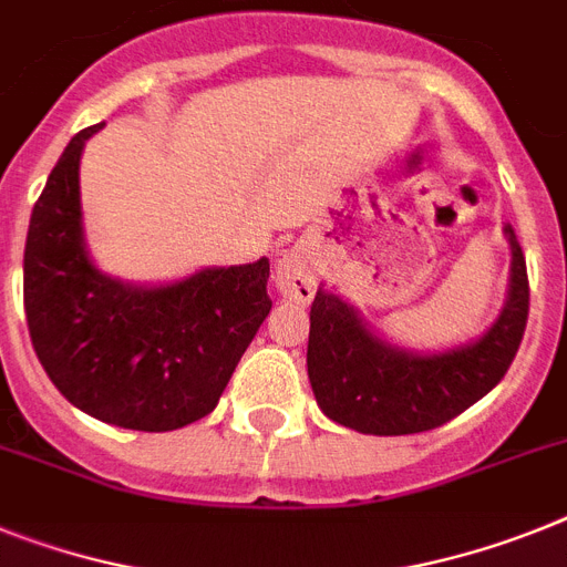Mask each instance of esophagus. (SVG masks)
Masks as SVG:
<instances>
[{
	"instance_id": "1",
	"label": "esophagus",
	"mask_w": 567,
	"mask_h": 567,
	"mask_svg": "<svg viewBox=\"0 0 567 567\" xmlns=\"http://www.w3.org/2000/svg\"><path fill=\"white\" fill-rule=\"evenodd\" d=\"M313 288H317L313 261L302 250H288L276 265V291L293 302H311Z\"/></svg>"
}]
</instances>
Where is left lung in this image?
<instances>
[{"instance_id": "obj_1", "label": "left lung", "mask_w": 567, "mask_h": 567, "mask_svg": "<svg viewBox=\"0 0 567 567\" xmlns=\"http://www.w3.org/2000/svg\"><path fill=\"white\" fill-rule=\"evenodd\" d=\"M511 297L487 334L467 349L417 357L369 331L340 297L317 291L308 334V378L331 421L365 435H415L444 426L507 374L530 311L525 254L511 227Z\"/></svg>"}]
</instances>
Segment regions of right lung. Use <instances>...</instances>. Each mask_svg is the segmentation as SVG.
I'll use <instances>...</instances> for the list:
<instances>
[{"instance_id": "1", "label": "right lung", "mask_w": 567, "mask_h": 567, "mask_svg": "<svg viewBox=\"0 0 567 567\" xmlns=\"http://www.w3.org/2000/svg\"><path fill=\"white\" fill-rule=\"evenodd\" d=\"M78 132L33 204L25 241V320L63 398L123 430L169 432L216 409L270 313V261L207 268L166 288L100 274L80 227Z\"/></svg>"}]
</instances>
